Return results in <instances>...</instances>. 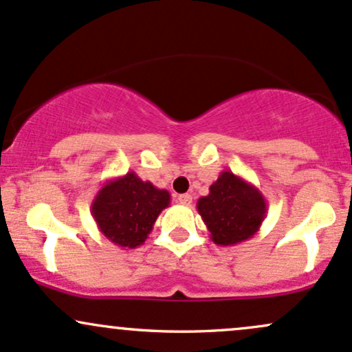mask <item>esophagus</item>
Here are the masks:
<instances>
[{
    "mask_svg": "<svg viewBox=\"0 0 352 352\" xmlns=\"http://www.w3.org/2000/svg\"><path fill=\"white\" fill-rule=\"evenodd\" d=\"M179 202L182 204V206H190V204H192V195L190 194L179 195Z\"/></svg>",
    "mask_w": 352,
    "mask_h": 352,
    "instance_id": "1",
    "label": "esophagus"
}]
</instances>
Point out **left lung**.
<instances>
[{
  "label": "left lung",
  "instance_id": "1",
  "mask_svg": "<svg viewBox=\"0 0 352 352\" xmlns=\"http://www.w3.org/2000/svg\"><path fill=\"white\" fill-rule=\"evenodd\" d=\"M197 210L217 245H237L258 232L267 212L261 190L230 170H223L197 200Z\"/></svg>",
  "mask_w": 352,
  "mask_h": 352
}]
</instances>
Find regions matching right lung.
Here are the masks:
<instances>
[{
	"mask_svg": "<svg viewBox=\"0 0 352 352\" xmlns=\"http://www.w3.org/2000/svg\"><path fill=\"white\" fill-rule=\"evenodd\" d=\"M170 206V194L144 182L135 172L107 180L91 202L96 227L120 249H137L152 232L160 212Z\"/></svg>",
	"mask_w": 352,
	"mask_h": 352,
	"instance_id": "right-lung-1",
	"label": "right lung"
}]
</instances>
